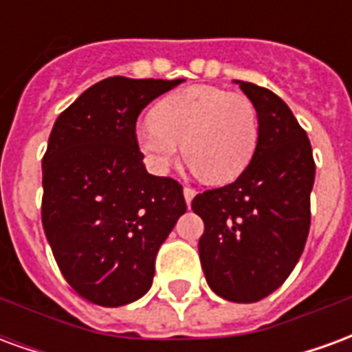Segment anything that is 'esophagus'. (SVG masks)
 <instances>
[{
	"mask_svg": "<svg viewBox=\"0 0 352 352\" xmlns=\"http://www.w3.org/2000/svg\"><path fill=\"white\" fill-rule=\"evenodd\" d=\"M183 194H184V199H186V204L190 206L192 199H194V196H196V190H194V188H190V186H184Z\"/></svg>",
	"mask_w": 352,
	"mask_h": 352,
	"instance_id": "1",
	"label": "esophagus"
}]
</instances>
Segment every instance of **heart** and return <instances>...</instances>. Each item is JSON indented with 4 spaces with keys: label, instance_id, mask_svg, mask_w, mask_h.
I'll return each instance as SVG.
<instances>
[{
    "label": "heart",
    "instance_id": "heart-1",
    "mask_svg": "<svg viewBox=\"0 0 352 352\" xmlns=\"http://www.w3.org/2000/svg\"><path fill=\"white\" fill-rule=\"evenodd\" d=\"M258 135V113L247 96L207 85L169 94L135 126V143L153 171L168 173L183 143L186 164L209 184L236 181Z\"/></svg>",
    "mask_w": 352,
    "mask_h": 352
}]
</instances>
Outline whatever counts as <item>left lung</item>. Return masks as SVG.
<instances>
[{"mask_svg":"<svg viewBox=\"0 0 352 352\" xmlns=\"http://www.w3.org/2000/svg\"><path fill=\"white\" fill-rule=\"evenodd\" d=\"M258 113V145L232 184L192 199L204 219L199 260L207 285L228 302H258L287 280L309 234L315 162L307 133L267 88L236 80Z\"/></svg>","mask_w":352,"mask_h":352,"instance_id":"left-lung-1","label":"left lung"}]
</instances>
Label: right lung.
<instances>
[{"label":"right lung","instance_id":"add662e5","mask_svg":"<svg viewBox=\"0 0 352 352\" xmlns=\"http://www.w3.org/2000/svg\"><path fill=\"white\" fill-rule=\"evenodd\" d=\"M181 82L109 77L50 131L43 228L65 280L96 305L118 307L148 292L156 252L186 211L183 186L151 175L135 143L139 113Z\"/></svg>","mask_w":352,"mask_h":352}]
</instances>
